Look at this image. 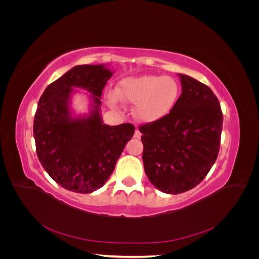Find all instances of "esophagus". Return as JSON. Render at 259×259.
I'll return each mask as SVG.
<instances>
[{
  "label": "esophagus",
  "instance_id": "esophagus-1",
  "mask_svg": "<svg viewBox=\"0 0 259 259\" xmlns=\"http://www.w3.org/2000/svg\"><path fill=\"white\" fill-rule=\"evenodd\" d=\"M134 137H135V138H137V139H139L140 137H142V133H140V132H139V130H136V131H135V134H134Z\"/></svg>",
  "mask_w": 259,
  "mask_h": 259
}]
</instances>
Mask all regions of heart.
I'll return each instance as SVG.
<instances>
[{"mask_svg":"<svg viewBox=\"0 0 259 259\" xmlns=\"http://www.w3.org/2000/svg\"><path fill=\"white\" fill-rule=\"evenodd\" d=\"M179 88L175 79L167 75L145 74L121 80L117 89L108 91L107 103L119 108L122 100L135 105L138 120L152 123L165 117L176 104Z\"/></svg>","mask_w":259,"mask_h":259,"instance_id":"heart-1","label":"heart"}]
</instances>
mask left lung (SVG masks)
I'll return each instance as SVG.
<instances>
[{
    "instance_id": "obj_1",
    "label": "left lung",
    "mask_w": 259,
    "mask_h": 259,
    "mask_svg": "<svg viewBox=\"0 0 259 259\" xmlns=\"http://www.w3.org/2000/svg\"><path fill=\"white\" fill-rule=\"evenodd\" d=\"M182 95L163 119L139 127L145 173L160 191L178 194L207 175L221 146L223 112L211 90L178 73Z\"/></svg>"
}]
</instances>
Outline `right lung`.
<instances>
[{"instance_id":"add662e5","label":"right lung","mask_w":259,"mask_h":259,"mask_svg":"<svg viewBox=\"0 0 259 259\" xmlns=\"http://www.w3.org/2000/svg\"><path fill=\"white\" fill-rule=\"evenodd\" d=\"M114 71L107 65H79L45 89L33 122L36 153L42 166L69 191L91 193L112 174L125 145L134 135L132 124L107 125L100 113L101 94ZM90 94L89 112L71 108L75 89Z\"/></svg>"}]
</instances>
